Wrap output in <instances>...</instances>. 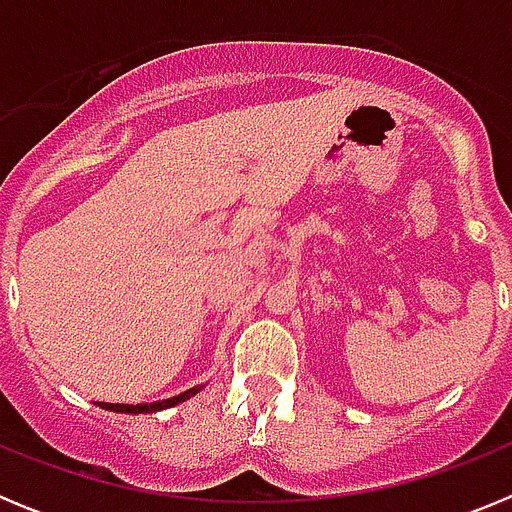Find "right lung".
Instances as JSON below:
<instances>
[{
  "label": "right lung",
  "instance_id": "obj_1",
  "mask_svg": "<svg viewBox=\"0 0 512 512\" xmlns=\"http://www.w3.org/2000/svg\"><path fill=\"white\" fill-rule=\"evenodd\" d=\"M205 384H197V387H192V390L182 392V395H174L169 397V400H158V402H140V405H122V402H102L99 408L104 410H112V413H125V415H138V413H158V410H166V408H174V405H179V402L189 400V397H194L197 392L202 390Z\"/></svg>",
  "mask_w": 512,
  "mask_h": 512
}]
</instances>
